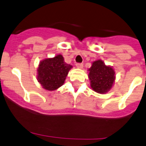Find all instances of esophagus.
<instances>
[{"mask_svg": "<svg viewBox=\"0 0 146 146\" xmlns=\"http://www.w3.org/2000/svg\"><path fill=\"white\" fill-rule=\"evenodd\" d=\"M76 67L79 69H82L84 66H83V64H82V63H76Z\"/></svg>", "mask_w": 146, "mask_h": 146, "instance_id": "1", "label": "esophagus"}]
</instances>
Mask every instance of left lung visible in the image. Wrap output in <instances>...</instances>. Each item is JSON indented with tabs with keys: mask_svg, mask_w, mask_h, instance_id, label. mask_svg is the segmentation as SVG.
I'll return each instance as SVG.
<instances>
[{
	"mask_svg": "<svg viewBox=\"0 0 146 146\" xmlns=\"http://www.w3.org/2000/svg\"><path fill=\"white\" fill-rule=\"evenodd\" d=\"M88 71L90 86L94 92L104 94L111 90L116 79L113 67L99 60L92 62Z\"/></svg>",
	"mask_w": 146,
	"mask_h": 146,
	"instance_id": "1",
	"label": "left lung"
}]
</instances>
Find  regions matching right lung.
Wrapping results in <instances>:
<instances>
[{"label": "right lung", "instance_id": "add662e5", "mask_svg": "<svg viewBox=\"0 0 146 146\" xmlns=\"http://www.w3.org/2000/svg\"><path fill=\"white\" fill-rule=\"evenodd\" d=\"M72 66L64 62L62 54L42 60L37 68V79L42 88L54 91L62 86Z\"/></svg>", "mask_w": 146, "mask_h": 146}]
</instances>
